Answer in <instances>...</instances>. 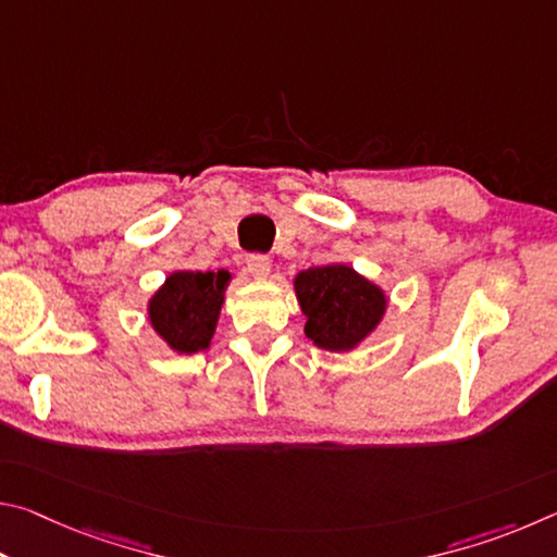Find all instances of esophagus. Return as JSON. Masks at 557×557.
I'll return each instance as SVG.
<instances>
[{"label": "esophagus", "mask_w": 557, "mask_h": 557, "mask_svg": "<svg viewBox=\"0 0 557 557\" xmlns=\"http://www.w3.org/2000/svg\"><path fill=\"white\" fill-rule=\"evenodd\" d=\"M248 272L252 277L265 280L270 275V260L265 256H250L248 258Z\"/></svg>", "instance_id": "esophagus-1"}]
</instances>
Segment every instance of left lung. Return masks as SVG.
Returning a JSON list of instances; mask_svg holds the SVG:
<instances>
[{"label":"left lung","mask_w":557,"mask_h":557,"mask_svg":"<svg viewBox=\"0 0 557 557\" xmlns=\"http://www.w3.org/2000/svg\"><path fill=\"white\" fill-rule=\"evenodd\" d=\"M295 292L307 317L305 334L326 351H351L373 334L388 307L385 292L354 268L334 265L301 270Z\"/></svg>","instance_id":"1"}]
</instances>
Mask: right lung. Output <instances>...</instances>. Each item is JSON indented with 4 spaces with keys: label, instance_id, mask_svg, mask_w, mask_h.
<instances>
[{
    "label": "right lung",
    "instance_id": "1",
    "mask_svg": "<svg viewBox=\"0 0 557 557\" xmlns=\"http://www.w3.org/2000/svg\"><path fill=\"white\" fill-rule=\"evenodd\" d=\"M231 282L228 270H178L149 299V324L176 354H196L211 346Z\"/></svg>",
    "mask_w": 557,
    "mask_h": 557
}]
</instances>
